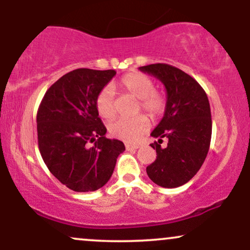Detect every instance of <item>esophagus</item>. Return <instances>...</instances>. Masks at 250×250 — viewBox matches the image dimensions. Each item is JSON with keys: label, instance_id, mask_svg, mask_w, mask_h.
<instances>
[{"label": "esophagus", "instance_id": "1", "mask_svg": "<svg viewBox=\"0 0 250 250\" xmlns=\"http://www.w3.org/2000/svg\"><path fill=\"white\" fill-rule=\"evenodd\" d=\"M139 145H129V143H125V149L127 150H135V149H139Z\"/></svg>", "mask_w": 250, "mask_h": 250}]
</instances>
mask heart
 Returning <instances> with one entry per match:
<instances>
[{
  "mask_svg": "<svg viewBox=\"0 0 250 250\" xmlns=\"http://www.w3.org/2000/svg\"><path fill=\"white\" fill-rule=\"evenodd\" d=\"M120 85L129 95L140 100V105L151 117H157L165 111L166 99L162 94L155 90V82L150 76L139 71L129 73L120 81ZM114 88L107 85L99 93L96 108L103 119H111L116 113ZM149 128V120L145 115L135 119H119L109 125V131L113 136L125 142H135Z\"/></svg>",
  "mask_w": 250,
  "mask_h": 250,
  "instance_id": "b5f03b06",
  "label": "heart"
}]
</instances>
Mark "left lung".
<instances>
[{
    "label": "left lung",
    "mask_w": 250,
    "mask_h": 250,
    "mask_svg": "<svg viewBox=\"0 0 250 250\" xmlns=\"http://www.w3.org/2000/svg\"><path fill=\"white\" fill-rule=\"evenodd\" d=\"M140 70L160 80L167 91L165 115L151 136L156 160L147 167L149 179L163 188H176L193 179L207 157L211 139L210 105L206 91L185 71L165 63ZM168 140L165 148L162 139Z\"/></svg>",
    "instance_id": "left-lung-1"
}]
</instances>
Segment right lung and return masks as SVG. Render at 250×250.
I'll list each match as a JSON object with an SVG mask.
<instances>
[{
    "mask_svg": "<svg viewBox=\"0 0 250 250\" xmlns=\"http://www.w3.org/2000/svg\"><path fill=\"white\" fill-rule=\"evenodd\" d=\"M115 75V70L75 69L57 80L40 104V153L50 173L74 191L103 187L125 150L123 142L104 136L107 129L96 108L97 95Z\"/></svg>",
    "mask_w": 250,
    "mask_h": 250,
    "instance_id": "add662e5",
    "label": "right lung"
}]
</instances>
